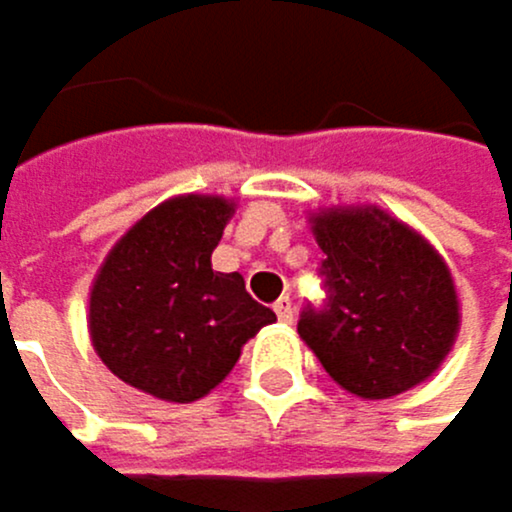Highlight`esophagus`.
I'll use <instances>...</instances> for the list:
<instances>
[{"label":"esophagus","mask_w":512,"mask_h":512,"mask_svg":"<svg viewBox=\"0 0 512 512\" xmlns=\"http://www.w3.org/2000/svg\"><path fill=\"white\" fill-rule=\"evenodd\" d=\"M273 311H276V317H279L282 323H292V317H295V304H292V298L286 295V298H279V301L273 304Z\"/></svg>","instance_id":"34e87169"}]
</instances>
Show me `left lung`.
Here are the masks:
<instances>
[{
    "instance_id": "1",
    "label": "left lung",
    "mask_w": 512,
    "mask_h": 512,
    "mask_svg": "<svg viewBox=\"0 0 512 512\" xmlns=\"http://www.w3.org/2000/svg\"><path fill=\"white\" fill-rule=\"evenodd\" d=\"M323 301L298 332L326 373L357 398H392L429 379L454 345L457 292L445 261L379 208L314 217Z\"/></svg>"
}]
</instances>
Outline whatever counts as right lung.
<instances>
[{
    "label": "right lung",
    "mask_w": 512,
    "mask_h": 512,
    "mask_svg": "<svg viewBox=\"0 0 512 512\" xmlns=\"http://www.w3.org/2000/svg\"><path fill=\"white\" fill-rule=\"evenodd\" d=\"M230 214L226 198H170L111 248L92 282L89 332L117 379L161 401H198L276 320L239 273L211 267Z\"/></svg>",
    "instance_id": "obj_1"
}]
</instances>
